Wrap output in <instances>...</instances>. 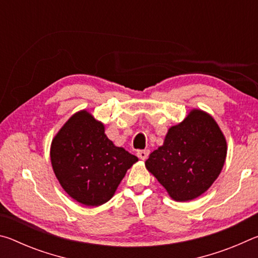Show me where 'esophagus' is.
Listing matches in <instances>:
<instances>
[{
	"instance_id": "esophagus-1",
	"label": "esophagus",
	"mask_w": 258,
	"mask_h": 258,
	"mask_svg": "<svg viewBox=\"0 0 258 258\" xmlns=\"http://www.w3.org/2000/svg\"><path fill=\"white\" fill-rule=\"evenodd\" d=\"M149 150L146 149V150H140L138 151V157L141 160H146L148 158V156H149Z\"/></svg>"
}]
</instances>
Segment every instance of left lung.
<instances>
[{"mask_svg": "<svg viewBox=\"0 0 258 258\" xmlns=\"http://www.w3.org/2000/svg\"><path fill=\"white\" fill-rule=\"evenodd\" d=\"M228 146L213 116L194 108L168 128L163 146L151 152L146 168L175 202L205 194L223 168Z\"/></svg>", "mask_w": 258, "mask_h": 258, "instance_id": "obj_1", "label": "left lung"}]
</instances>
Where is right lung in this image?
Instances as JSON below:
<instances>
[{
  "mask_svg": "<svg viewBox=\"0 0 258 258\" xmlns=\"http://www.w3.org/2000/svg\"><path fill=\"white\" fill-rule=\"evenodd\" d=\"M51 165L60 185L84 206L112 198L127 169L139 160L113 145L102 121L86 109L74 113L52 139Z\"/></svg>",
  "mask_w": 258,
  "mask_h": 258,
  "instance_id": "obj_1",
  "label": "right lung"
}]
</instances>
